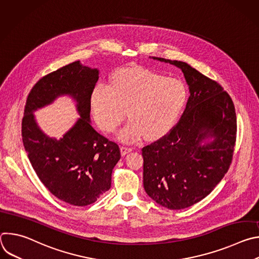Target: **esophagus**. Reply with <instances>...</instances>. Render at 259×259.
Listing matches in <instances>:
<instances>
[{"label": "esophagus", "mask_w": 259, "mask_h": 259, "mask_svg": "<svg viewBox=\"0 0 259 259\" xmlns=\"http://www.w3.org/2000/svg\"><path fill=\"white\" fill-rule=\"evenodd\" d=\"M130 152H132V147H127V146H121V154H122V156H125V155H127L128 153H130Z\"/></svg>", "instance_id": "esophagus-1"}]
</instances>
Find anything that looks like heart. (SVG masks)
<instances>
[{"instance_id":"obj_1","label":"heart","mask_w":259,"mask_h":259,"mask_svg":"<svg viewBox=\"0 0 259 259\" xmlns=\"http://www.w3.org/2000/svg\"><path fill=\"white\" fill-rule=\"evenodd\" d=\"M188 99V88L181 81L151 69L132 68L116 72L109 84H97L91 95V108L98 126L108 133L118 128L128 110L130 121L118 137L132 143L143 135L156 139L166 134Z\"/></svg>"}]
</instances>
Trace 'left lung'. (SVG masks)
I'll return each instance as SVG.
<instances>
[{"label":"left lung","mask_w":259,"mask_h":259,"mask_svg":"<svg viewBox=\"0 0 259 259\" xmlns=\"http://www.w3.org/2000/svg\"><path fill=\"white\" fill-rule=\"evenodd\" d=\"M153 58L180 68L191 95L178 123L142 149L143 187L159 205L179 210L207 197L228 172L237 117L231 96L217 82L186 62Z\"/></svg>","instance_id":"obj_1"}]
</instances>
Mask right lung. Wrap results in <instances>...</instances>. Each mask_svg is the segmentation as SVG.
Instances as JSON below:
<instances>
[{"instance_id": "right-lung-1", "label": "right lung", "mask_w": 259, "mask_h": 259, "mask_svg": "<svg viewBox=\"0 0 259 259\" xmlns=\"http://www.w3.org/2000/svg\"><path fill=\"white\" fill-rule=\"evenodd\" d=\"M98 69L79 60L40 79L30 90L21 125L25 152L36 175L59 200L87 206L110 189L112 172L121 158L119 145L94 130L90 124L91 95ZM61 95L77 102L78 121L60 140L46 136L33 112Z\"/></svg>"}]
</instances>
